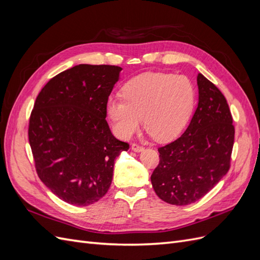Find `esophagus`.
Instances as JSON below:
<instances>
[{
  "label": "esophagus",
  "instance_id": "obj_1",
  "mask_svg": "<svg viewBox=\"0 0 260 260\" xmlns=\"http://www.w3.org/2000/svg\"><path fill=\"white\" fill-rule=\"evenodd\" d=\"M131 149H132V151L137 152V153H140V152H142V151H143L144 147H143V146H141V145H139V144L133 143V144L131 145Z\"/></svg>",
  "mask_w": 260,
  "mask_h": 260
}]
</instances>
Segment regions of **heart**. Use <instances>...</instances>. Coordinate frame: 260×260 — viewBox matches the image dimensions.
<instances>
[{
  "mask_svg": "<svg viewBox=\"0 0 260 260\" xmlns=\"http://www.w3.org/2000/svg\"><path fill=\"white\" fill-rule=\"evenodd\" d=\"M194 103V86L186 77L148 73L125 84L122 98H109L106 111L120 138L129 139L143 119L148 132L166 142L183 131Z\"/></svg>",
  "mask_w": 260,
  "mask_h": 260,
  "instance_id": "b5f03b06",
  "label": "heart"
}]
</instances>
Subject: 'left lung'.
I'll return each mask as SVG.
<instances>
[{
    "label": "left lung",
    "instance_id": "1",
    "mask_svg": "<svg viewBox=\"0 0 260 260\" xmlns=\"http://www.w3.org/2000/svg\"><path fill=\"white\" fill-rule=\"evenodd\" d=\"M199 104L183 135L158 148L151 176L155 193L171 205L201 200L230 168L234 125L229 105L217 86L198 75Z\"/></svg>",
    "mask_w": 260,
    "mask_h": 260
}]
</instances>
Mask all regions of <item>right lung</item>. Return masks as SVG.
I'll return each instance as SVG.
<instances>
[{"mask_svg": "<svg viewBox=\"0 0 260 260\" xmlns=\"http://www.w3.org/2000/svg\"><path fill=\"white\" fill-rule=\"evenodd\" d=\"M121 67L80 64L58 74L37 96L29 143L39 178L68 204L89 206L107 193L115 159L129 144L106 121Z\"/></svg>", "mask_w": 260, "mask_h": 260, "instance_id": "add662e5", "label": "right lung"}]
</instances>
